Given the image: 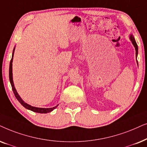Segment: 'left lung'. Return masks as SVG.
I'll list each match as a JSON object with an SVG mask.
<instances>
[{
	"instance_id": "obj_1",
	"label": "left lung",
	"mask_w": 147,
	"mask_h": 147,
	"mask_svg": "<svg viewBox=\"0 0 147 147\" xmlns=\"http://www.w3.org/2000/svg\"><path fill=\"white\" fill-rule=\"evenodd\" d=\"M129 38H130V40L131 42H132L133 46L135 48V50H136V58H137V55H138V46H137V44H136V41H135V39L134 38V36H132V34L130 35V37H129ZM136 62H137V59H136ZM137 64H138V62H137Z\"/></svg>"
}]
</instances>
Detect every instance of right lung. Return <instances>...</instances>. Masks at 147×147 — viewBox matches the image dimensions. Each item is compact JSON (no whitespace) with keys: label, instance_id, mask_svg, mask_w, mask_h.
Here are the masks:
<instances>
[{"label":"right lung","instance_id":"1","mask_svg":"<svg viewBox=\"0 0 147 147\" xmlns=\"http://www.w3.org/2000/svg\"><path fill=\"white\" fill-rule=\"evenodd\" d=\"M15 47L13 49V54H12V58H11V62H10V65H9V80H10V83H11V87H12V89L13 93L15 94V96L16 97L17 100L19 101V103H21V105H23V107H25V108L27 109H29V110L34 111V112L36 113H47L49 112H51L52 111H53L54 109H56L58 105H56L55 107H50V108H42V107H34V106H31V105L27 104V103H25L24 101L21 98V97L19 96V95L18 94V93L17 92V90L15 89V86H14V83H13V55H14V52H15Z\"/></svg>","mask_w":147,"mask_h":147}]
</instances>
